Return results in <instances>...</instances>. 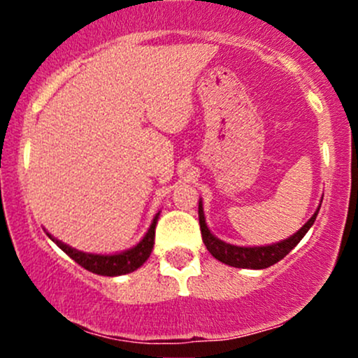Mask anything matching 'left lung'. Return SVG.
Returning a JSON list of instances; mask_svg holds the SVG:
<instances>
[{
	"label": "left lung",
	"mask_w": 358,
	"mask_h": 358,
	"mask_svg": "<svg viewBox=\"0 0 358 358\" xmlns=\"http://www.w3.org/2000/svg\"><path fill=\"white\" fill-rule=\"evenodd\" d=\"M323 200V196H322ZM322 205V203H320ZM320 205L316 208L313 215L310 217V220L299 229L298 232H294L293 236H289L285 241L274 242V244L268 245H250V248H245V245H234L229 244V242L220 241L219 237H215L208 229L207 222H205V213H203V203L202 199L199 200V220H200V231H202V239L205 248H207L208 252L212 254L217 261L224 262V264L232 266V268H241V269H266L269 266L276 264V262L281 261L282 257H286V254H289L296 245L299 241L306 236V232L310 231L311 225L315 224L316 215L320 212Z\"/></svg>",
	"instance_id": "1"
}]
</instances>
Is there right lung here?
<instances>
[{
	"mask_svg": "<svg viewBox=\"0 0 358 358\" xmlns=\"http://www.w3.org/2000/svg\"><path fill=\"white\" fill-rule=\"evenodd\" d=\"M159 219V212L156 213L153 222H151L150 229L145 234L141 241L138 242L134 248L121 250V252L114 254H92V252H84V250L73 249L71 245L64 244V242L55 239L52 234L47 232V236L55 242L59 248L64 250L67 256H71L77 264H80L82 268L90 271L94 274H101V276H122V274L133 273L138 268H141L143 264L148 261V257L151 256V250L155 245V229L156 222Z\"/></svg>",
	"mask_w": 358,
	"mask_h": 358,
	"instance_id": "add662e5",
	"label": "right lung"
}]
</instances>
